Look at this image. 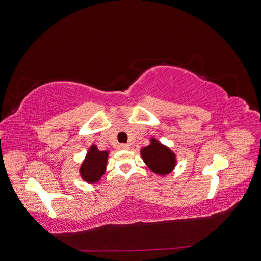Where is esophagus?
<instances>
[{"mask_svg": "<svg viewBox=\"0 0 261 261\" xmlns=\"http://www.w3.org/2000/svg\"><path fill=\"white\" fill-rule=\"evenodd\" d=\"M120 149H123V150H128V149H129V145L122 144V145H120Z\"/></svg>", "mask_w": 261, "mask_h": 261, "instance_id": "obj_1", "label": "esophagus"}]
</instances>
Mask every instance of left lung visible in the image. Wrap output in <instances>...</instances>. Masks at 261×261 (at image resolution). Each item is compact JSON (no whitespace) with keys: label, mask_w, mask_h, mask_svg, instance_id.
I'll return each mask as SVG.
<instances>
[{"label":"left lung","mask_w":261,"mask_h":261,"mask_svg":"<svg viewBox=\"0 0 261 261\" xmlns=\"http://www.w3.org/2000/svg\"><path fill=\"white\" fill-rule=\"evenodd\" d=\"M141 156L149 169L156 174H169L175 167V154L154 138L151 139V145L141 149Z\"/></svg>","instance_id":"left-lung-1"}]
</instances>
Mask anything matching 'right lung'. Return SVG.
Instances as JSON below:
<instances>
[{
  "label": "right lung",
  "mask_w": 261,
  "mask_h": 261,
  "mask_svg": "<svg viewBox=\"0 0 261 261\" xmlns=\"http://www.w3.org/2000/svg\"><path fill=\"white\" fill-rule=\"evenodd\" d=\"M108 161V151H100L92 145L81 167L82 177L88 183H96L105 174Z\"/></svg>",
  "instance_id": "obj_1"
}]
</instances>
